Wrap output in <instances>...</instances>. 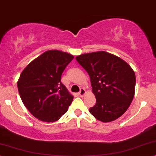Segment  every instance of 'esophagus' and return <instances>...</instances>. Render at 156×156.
<instances>
[{
  "label": "esophagus",
  "mask_w": 156,
  "mask_h": 156,
  "mask_svg": "<svg viewBox=\"0 0 156 156\" xmlns=\"http://www.w3.org/2000/svg\"><path fill=\"white\" fill-rule=\"evenodd\" d=\"M86 92H85V90L83 89V88H81L80 90V92H79V95L80 96V97H83V96L85 95Z\"/></svg>",
  "instance_id": "34e87169"
}]
</instances>
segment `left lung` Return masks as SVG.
<instances>
[{
	"mask_svg": "<svg viewBox=\"0 0 156 156\" xmlns=\"http://www.w3.org/2000/svg\"><path fill=\"white\" fill-rule=\"evenodd\" d=\"M76 60L87 71L96 103L90 113L109 122L126 112L134 95L136 77L127 63L105 51L82 54Z\"/></svg>",
	"mask_w": 156,
	"mask_h": 156,
	"instance_id": "8db88e82",
	"label": "left lung"
}]
</instances>
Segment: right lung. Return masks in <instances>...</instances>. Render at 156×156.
<instances>
[{
	"label": "right lung",
	"mask_w": 156,
	"mask_h": 156,
	"mask_svg": "<svg viewBox=\"0 0 156 156\" xmlns=\"http://www.w3.org/2000/svg\"><path fill=\"white\" fill-rule=\"evenodd\" d=\"M74 56L52 50L29 63L17 87L24 105L40 121L53 122L68 111L74 97L61 82V74Z\"/></svg>",
	"instance_id": "right-lung-1"
}]
</instances>
